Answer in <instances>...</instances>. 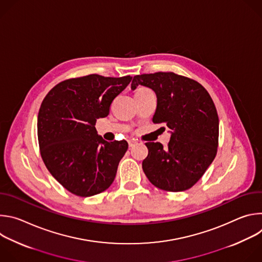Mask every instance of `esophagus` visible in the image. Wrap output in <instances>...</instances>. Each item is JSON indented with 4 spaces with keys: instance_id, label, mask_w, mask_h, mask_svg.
<instances>
[{
    "instance_id": "esophagus-1",
    "label": "esophagus",
    "mask_w": 262,
    "mask_h": 262,
    "mask_svg": "<svg viewBox=\"0 0 262 262\" xmlns=\"http://www.w3.org/2000/svg\"><path fill=\"white\" fill-rule=\"evenodd\" d=\"M136 144H137V141H136V140H134V139L128 140V146H129V147H133V146H135Z\"/></svg>"
}]
</instances>
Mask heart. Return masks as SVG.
<instances>
[{"label": "heart", "instance_id": "1", "mask_svg": "<svg viewBox=\"0 0 262 262\" xmlns=\"http://www.w3.org/2000/svg\"><path fill=\"white\" fill-rule=\"evenodd\" d=\"M145 91H149V89H147V88H139V89L137 90V92H136V93H139V92H145Z\"/></svg>", "mask_w": 262, "mask_h": 262}]
</instances>
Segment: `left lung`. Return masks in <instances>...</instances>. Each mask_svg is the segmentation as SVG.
Returning <instances> with one entry per match:
<instances>
[{
    "instance_id": "left-lung-1",
    "label": "left lung",
    "mask_w": 262,
    "mask_h": 262,
    "mask_svg": "<svg viewBox=\"0 0 262 262\" xmlns=\"http://www.w3.org/2000/svg\"><path fill=\"white\" fill-rule=\"evenodd\" d=\"M139 85L156 92L158 105L152 122L164 124L171 133L167 148L159 142L145 143L148 156L142 163L143 171L161 190H189L216 155L219 117L215 105L201 84L174 72L135 76L132 90Z\"/></svg>"
}]
</instances>
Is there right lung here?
Here are the masks:
<instances>
[{
    "instance_id": "right-lung-1",
    "label": "right lung",
    "mask_w": 262,
    "mask_h": 262,
    "mask_svg": "<svg viewBox=\"0 0 262 262\" xmlns=\"http://www.w3.org/2000/svg\"><path fill=\"white\" fill-rule=\"evenodd\" d=\"M89 74L56 85L45 97L37 119L40 155L50 173L73 195L90 197L113 183L126 141L106 142L95 123L132 81Z\"/></svg>"
}]
</instances>
